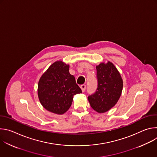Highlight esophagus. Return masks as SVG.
Segmentation results:
<instances>
[{"label": "esophagus", "mask_w": 157, "mask_h": 157, "mask_svg": "<svg viewBox=\"0 0 157 157\" xmlns=\"http://www.w3.org/2000/svg\"><path fill=\"white\" fill-rule=\"evenodd\" d=\"M80 87H81V89L82 91V92H84V91H85V90H86V84H82V85H81Z\"/></svg>", "instance_id": "34e87169"}]
</instances>
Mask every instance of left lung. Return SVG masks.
Wrapping results in <instances>:
<instances>
[{
  "label": "left lung",
  "mask_w": 157,
  "mask_h": 157,
  "mask_svg": "<svg viewBox=\"0 0 157 157\" xmlns=\"http://www.w3.org/2000/svg\"><path fill=\"white\" fill-rule=\"evenodd\" d=\"M98 87L96 92L88 96L91 107L99 113H104L117 102L123 88V81L115 66L110 61L96 66Z\"/></svg>",
  "instance_id": "left-lung-1"
}]
</instances>
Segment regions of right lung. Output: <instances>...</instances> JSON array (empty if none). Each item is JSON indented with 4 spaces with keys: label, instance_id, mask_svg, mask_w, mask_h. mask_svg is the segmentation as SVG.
Wrapping results in <instances>:
<instances>
[{
    "label": "right lung",
    "instance_id": "add662e5",
    "mask_svg": "<svg viewBox=\"0 0 157 157\" xmlns=\"http://www.w3.org/2000/svg\"><path fill=\"white\" fill-rule=\"evenodd\" d=\"M70 66L61 61L52 64L40 79L38 95L40 103L50 112L63 114L69 109L74 95L82 93Z\"/></svg>",
    "mask_w": 157,
    "mask_h": 157
}]
</instances>
